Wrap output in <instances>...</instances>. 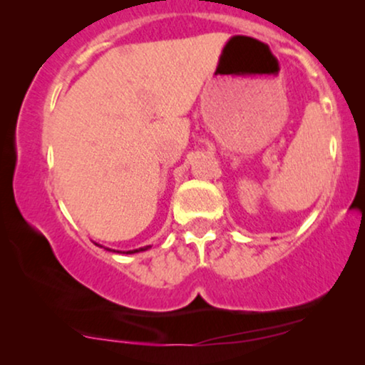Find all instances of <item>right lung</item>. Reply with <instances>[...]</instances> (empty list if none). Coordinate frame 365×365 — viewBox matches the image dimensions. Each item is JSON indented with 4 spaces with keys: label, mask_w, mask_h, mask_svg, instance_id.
Here are the masks:
<instances>
[{
    "label": "right lung",
    "mask_w": 365,
    "mask_h": 365,
    "mask_svg": "<svg viewBox=\"0 0 365 365\" xmlns=\"http://www.w3.org/2000/svg\"><path fill=\"white\" fill-rule=\"evenodd\" d=\"M149 247V246H148ZM148 247H141V249H136V251H129V254H133V252H139V251H146Z\"/></svg>",
    "instance_id": "add662e5"
}]
</instances>
